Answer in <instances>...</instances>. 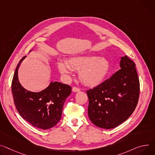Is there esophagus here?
I'll use <instances>...</instances> for the list:
<instances>
[{"instance_id":"obj_1","label":"esophagus","mask_w":155,"mask_h":155,"mask_svg":"<svg viewBox=\"0 0 155 155\" xmlns=\"http://www.w3.org/2000/svg\"><path fill=\"white\" fill-rule=\"evenodd\" d=\"M72 91H73V92H78V91H80V88H77V87H74L72 88Z\"/></svg>"}]
</instances>
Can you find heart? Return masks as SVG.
Returning <instances> with one entry per match:
<instances>
[{
    "mask_svg": "<svg viewBox=\"0 0 155 155\" xmlns=\"http://www.w3.org/2000/svg\"><path fill=\"white\" fill-rule=\"evenodd\" d=\"M110 62L105 58L94 55L74 56L66 64L59 62L58 68L63 75H68L70 70L79 72L80 81L87 86H97L104 80L110 70Z\"/></svg>",
    "mask_w": 155,
    "mask_h": 155,
    "instance_id": "b5f03b06",
    "label": "heart"
}]
</instances>
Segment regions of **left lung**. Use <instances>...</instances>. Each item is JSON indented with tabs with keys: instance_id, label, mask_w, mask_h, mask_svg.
I'll return each instance as SVG.
<instances>
[{
	"instance_id": "8db88e82",
	"label": "left lung",
	"mask_w": 155,
	"mask_h": 155,
	"mask_svg": "<svg viewBox=\"0 0 155 155\" xmlns=\"http://www.w3.org/2000/svg\"><path fill=\"white\" fill-rule=\"evenodd\" d=\"M135 66L127 56L122 57L119 70L100 85L87 91L88 117L98 127L114 128L133 113L140 94Z\"/></svg>"
}]
</instances>
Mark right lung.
<instances>
[{"label": "right lung", "mask_w": 155, "mask_h": 155, "mask_svg": "<svg viewBox=\"0 0 155 155\" xmlns=\"http://www.w3.org/2000/svg\"><path fill=\"white\" fill-rule=\"evenodd\" d=\"M25 58L24 56L17 65L12 82L14 104L20 115L28 122L41 129H49L61 120L64 104L72 93V88L54 81L40 92L25 89L19 82L18 70Z\"/></svg>", "instance_id": "add662e5"}]
</instances>
